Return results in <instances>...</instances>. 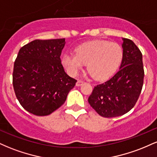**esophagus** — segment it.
<instances>
[{
  "label": "esophagus",
  "mask_w": 157,
  "mask_h": 157,
  "mask_svg": "<svg viewBox=\"0 0 157 157\" xmlns=\"http://www.w3.org/2000/svg\"><path fill=\"white\" fill-rule=\"evenodd\" d=\"M83 83V81L82 80H77V82H76V86H80Z\"/></svg>",
  "instance_id": "esophagus-1"
}]
</instances>
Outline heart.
Instances as JSON below:
<instances>
[{"mask_svg":"<svg viewBox=\"0 0 157 157\" xmlns=\"http://www.w3.org/2000/svg\"><path fill=\"white\" fill-rule=\"evenodd\" d=\"M123 58L120 44L96 40L85 43L75 48V55L66 53L62 64L71 76H76L86 63L88 71L97 80H105L116 72Z\"/></svg>","mask_w":157,"mask_h":157,"instance_id":"1","label":"heart"}]
</instances>
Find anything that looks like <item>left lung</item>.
I'll use <instances>...</instances> for the list:
<instances>
[{
	"label": "left lung",
	"mask_w": 157,
	"mask_h": 157,
	"mask_svg": "<svg viewBox=\"0 0 157 157\" xmlns=\"http://www.w3.org/2000/svg\"><path fill=\"white\" fill-rule=\"evenodd\" d=\"M123 58L119 71L94 88L89 103L103 117H116L128 112L137 101L144 80L142 52L130 39L122 38Z\"/></svg>",
	"instance_id": "8db88e82"
}]
</instances>
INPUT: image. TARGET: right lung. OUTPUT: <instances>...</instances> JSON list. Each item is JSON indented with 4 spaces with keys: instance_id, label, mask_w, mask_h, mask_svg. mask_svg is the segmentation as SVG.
Segmentation results:
<instances>
[{
    "instance_id": "1",
    "label": "right lung",
    "mask_w": 157,
    "mask_h": 157,
    "mask_svg": "<svg viewBox=\"0 0 157 157\" xmlns=\"http://www.w3.org/2000/svg\"><path fill=\"white\" fill-rule=\"evenodd\" d=\"M65 38L35 40L19 50L12 84L22 107L36 116H46L64 103L77 80L65 72L60 55Z\"/></svg>"
}]
</instances>
